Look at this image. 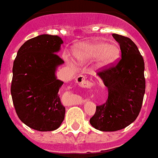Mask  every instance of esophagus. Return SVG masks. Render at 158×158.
Returning a JSON list of instances; mask_svg holds the SVG:
<instances>
[{
	"mask_svg": "<svg viewBox=\"0 0 158 158\" xmlns=\"http://www.w3.org/2000/svg\"><path fill=\"white\" fill-rule=\"evenodd\" d=\"M76 83L82 88H89L91 86V83L83 75H79L76 79Z\"/></svg>",
	"mask_w": 158,
	"mask_h": 158,
	"instance_id": "34e87169",
	"label": "esophagus"
}]
</instances>
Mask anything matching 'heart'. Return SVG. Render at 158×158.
Returning a JSON list of instances; mask_svg holds the SVG:
<instances>
[{"label":"heart","instance_id":"b5f03b06","mask_svg":"<svg viewBox=\"0 0 158 158\" xmlns=\"http://www.w3.org/2000/svg\"><path fill=\"white\" fill-rule=\"evenodd\" d=\"M121 51L117 44H109L104 41H93L82 44L75 50V56L82 62L97 59L100 68H106L116 63L120 57ZM67 60L70 57L65 55Z\"/></svg>","mask_w":158,"mask_h":158}]
</instances>
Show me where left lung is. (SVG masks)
Wrapping results in <instances>:
<instances>
[{"label": "left lung", "mask_w": 158, "mask_h": 158, "mask_svg": "<svg viewBox=\"0 0 158 158\" xmlns=\"http://www.w3.org/2000/svg\"><path fill=\"white\" fill-rule=\"evenodd\" d=\"M120 45L118 62L97 72L108 88L106 103L97 106L91 125L102 131H116L136 119L145 92L144 61L135 44L128 37L113 34Z\"/></svg>", "instance_id": "left-lung-1"}]
</instances>
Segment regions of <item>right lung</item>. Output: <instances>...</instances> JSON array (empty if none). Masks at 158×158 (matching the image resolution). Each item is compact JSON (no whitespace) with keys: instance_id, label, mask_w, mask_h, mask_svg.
Segmentation results:
<instances>
[{"instance_id":"add662e5","label":"right lung","mask_w":158,"mask_h":158,"mask_svg":"<svg viewBox=\"0 0 158 158\" xmlns=\"http://www.w3.org/2000/svg\"><path fill=\"white\" fill-rule=\"evenodd\" d=\"M62 43L57 35H38L20 47L14 61L10 91L15 111L24 124L39 131L56 130L65 118L58 95L63 82L56 76L64 63L57 54Z\"/></svg>"}]
</instances>
